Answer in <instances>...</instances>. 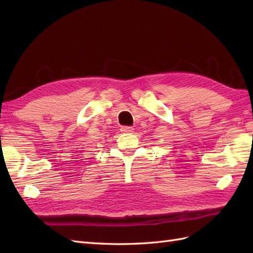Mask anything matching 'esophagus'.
<instances>
[{
	"label": "esophagus",
	"mask_w": 253,
	"mask_h": 253,
	"mask_svg": "<svg viewBox=\"0 0 253 253\" xmlns=\"http://www.w3.org/2000/svg\"><path fill=\"white\" fill-rule=\"evenodd\" d=\"M121 131H122V132L129 133V132H132V131H133V128H132V127H129V126H123V127L121 128Z\"/></svg>",
	"instance_id": "1"
}]
</instances>
